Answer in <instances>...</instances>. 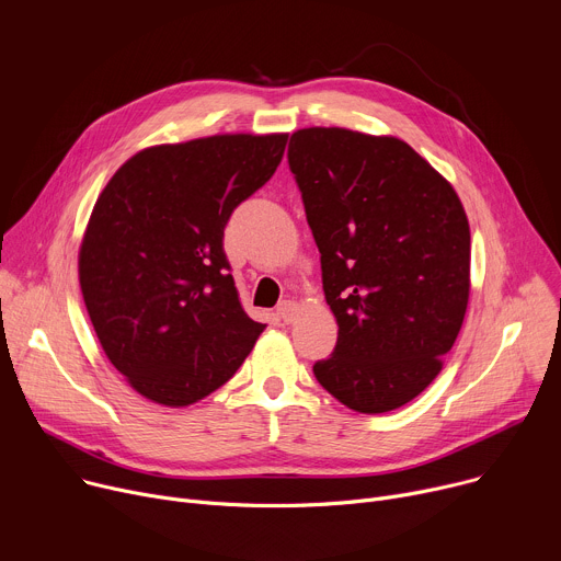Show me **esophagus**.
Segmentation results:
<instances>
[{
    "label": "esophagus",
    "mask_w": 561,
    "mask_h": 561,
    "mask_svg": "<svg viewBox=\"0 0 561 561\" xmlns=\"http://www.w3.org/2000/svg\"><path fill=\"white\" fill-rule=\"evenodd\" d=\"M295 314H297V304H295V301H290V299H284V301L277 306V317L282 319V322L290 324L293 319H295Z\"/></svg>",
    "instance_id": "esophagus-1"
}]
</instances>
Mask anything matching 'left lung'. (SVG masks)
Instances as JSON below:
<instances>
[{"label": "left lung", "instance_id": "1", "mask_svg": "<svg viewBox=\"0 0 561 561\" xmlns=\"http://www.w3.org/2000/svg\"><path fill=\"white\" fill-rule=\"evenodd\" d=\"M288 167L322 253L337 344L312 373L357 413H388L442 370L470 293V228L455 188L407 141L301 128Z\"/></svg>", "mask_w": 561, "mask_h": 561}]
</instances>
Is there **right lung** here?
Segmentation results:
<instances>
[{
    "label": "right lung",
    "instance_id": "right-lung-1",
    "mask_svg": "<svg viewBox=\"0 0 561 561\" xmlns=\"http://www.w3.org/2000/svg\"><path fill=\"white\" fill-rule=\"evenodd\" d=\"M286 141L237 133L150 146L98 197L79 286L106 357L150 402H199L266 329L239 304L221 239L230 213L277 171Z\"/></svg>",
    "mask_w": 561,
    "mask_h": 561
}]
</instances>
